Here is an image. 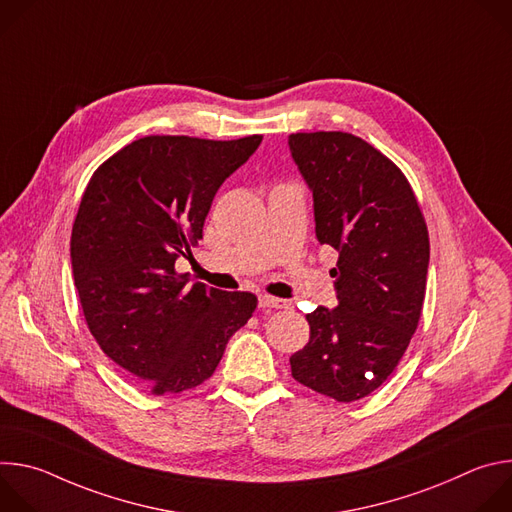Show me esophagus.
<instances>
[{"label":"esophagus","instance_id":"34e87169","mask_svg":"<svg viewBox=\"0 0 512 512\" xmlns=\"http://www.w3.org/2000/svg\"><path fill=\"white\" fill-rule=\"evenodd\" d=\"M259 308H275V310H285L289 308V302L285 300H279V298H273V296H259Z\"/></svg>","mask_w":512,"mask_h":512}]
</instances>
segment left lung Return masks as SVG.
<instances>
[{
    "instance_id": "obj_1",
    "label": "left lung",
    "mask_w": 512,
    "mask_h": 512,
    "mask_svg": "<svg viewBox=\"0 0 512 512\" xmlns=\"http://www.w3.org/2000/svg\"><path fill=\"white\" fill-rule=\"evenodd\" d=\"M289 152L314 198L316 237L338 251V306L308 314L310 342L291 377L350 403L395 371L417 328L429 239L403 172L371 143L342 131L291 133Z\"/></svg>"
}]
</instances>
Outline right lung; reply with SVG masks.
Instances as JSON below:
<instances>
[{
	"instance_id": "1",
	"label": "right lung",
	"mask_w": 512,
	"mask_h": 512,
	"mask_svg": "<svg viewBox=\"0 0 512 512\" xmlns=\"http://www.w3.org/2000/svg\"><path fill=\"white\" fill-rule=\"evenodd\" d=\"M261 139L141 137L83 194L70 261L85 320L101 350L154 395L204 383L257 308L249 291L188 285L176 261L202 239L216 190Z\"/></svg>"
}]
</instances>
